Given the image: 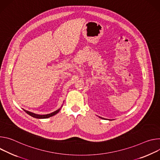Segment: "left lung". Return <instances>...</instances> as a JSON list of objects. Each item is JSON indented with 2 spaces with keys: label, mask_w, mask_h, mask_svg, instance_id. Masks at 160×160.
<instances>
[{
  "label": "left lung",
  "mask_w": 160,
  "mask_h": 160,
  "mask_svg": "<svg viewBox=\"0 0 160 160\" xmlns=\"http://www.w3.org/2000/svg\"><path fill=\"white\" fill-rule=\"evenodd\" d=\"M99 118H102V119H104V118H101V117H99Z\"/></svg>",
  "instance_id": "obj_1"
}]
</instances>
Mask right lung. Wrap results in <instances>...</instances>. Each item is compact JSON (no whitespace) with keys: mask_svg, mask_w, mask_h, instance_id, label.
Listing matches in <instances>:
<instances>
[{"mask_svg":"<svg viewBox=\"0 0 160 160\" xmlns=\"http://www.w3.org/2000/svg\"><path fill=\"white\" fill-rule=\"evenodd\" d=\"M60 109H61V108H60V109H58V110H57V111H55V112H52V113H50V114H44V115L37 114H35V113H33V112H29V111H26V110H25V109H23V110H24V111H25L26 113H27L28 114H29L30 116H32V117H33V118H38V119H46V118H50V117H51V116H53L54 115L57 114V113L60 111Z\"/></svg>","mask_w":160,"mask_h":160,"instance_id":"add662e5","label":"right lung"}]
</instances>
